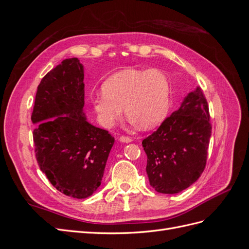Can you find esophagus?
Returning <instances> with one entry per match:
<instances>
[{
    "label": "esophagus",
    "instance_id": "esophagus-1",
    "mask_svg": "<svg viewBox=\"0 0 249 249\" xmlns=\"http://www.w3.org/2000/svg\"><path fill=\"white\" fill-rule=\"evenodd\" d=\"M119 140L122 141V142H124V143H129V142L133 141V139L131 137H129V136H120Z\"/></svg>",
    "mask_w": 249,
    "mask_h": 249
}]
</instances>
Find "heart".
<instances>
[{
  "label": "heart",
  "instance_id": "obj_1",
  "mask_svg": "<svg viewBox=\"0 0 249 249\" xmlns=\"http://www.w3.org/2000/svg\"><path fill=\"white\" fill-rule=\"evenodd\" d=\"M103 94L92 97V106L99 122L110 127L125 115L142 129L159 125L167 114L171 85L167 74L153 69L124 70L104 82Z\"/></svg>",
  "mask_w": 249,
  "mask_h": 249
}]
</instances>
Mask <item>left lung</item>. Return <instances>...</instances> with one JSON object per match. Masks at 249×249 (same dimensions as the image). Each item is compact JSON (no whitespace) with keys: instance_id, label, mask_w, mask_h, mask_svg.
I'll return each instance as SVG.
<instances>
[{"instance_id":"obj_1","label":"left lung","mask_w":249,"mask_h":249,"mask_svg":"<svg viewBox=\"0 0 249 249\" xmlns=\"http://www.w3.org/2000/svg\"><path fill=\"white\" fill-rule=\"evenodd\" d=\"M211 133L209 105L197 87L142 141L150 186L159 193L175 194L196 182L206 167Z\"/></svg>"}]
</instances>
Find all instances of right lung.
Returning <instances> with one entry per match:
<instances>
[{
  "label": "right lung",
  "mask_w": 249,
  "mask_h": 249,
  "mask_svg": "<svg viewBox=\"0 0 249 249\" xmlns=\"http://www.w3.org/2000/svg\"><path fill=\"white\" fill-rule=\"evenodd\" d=\"M84 71L78 58L65 59L40 81L31 120L35 157L58 191L86 198L101 186L114 137L83 114Z\"/></svg>",
  "instance_id": "add662e5"
}]
</instances>
